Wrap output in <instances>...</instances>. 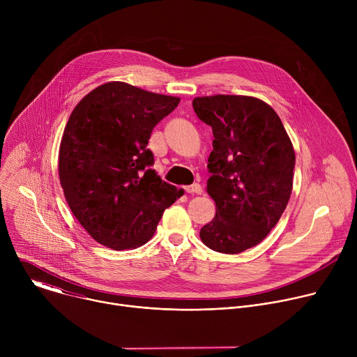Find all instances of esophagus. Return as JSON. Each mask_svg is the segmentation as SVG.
<instances>
[{
    "label": "esophagus",
    "instance_id": "34e87169",
    "mask_svg": "<svg viewBox=\"0 0 357 357\" xmlns=\"http://www.w3.org/2000/svg\"><path fill=\"white\" fill-rule=\"evenodd\" d=\"M185 190H186V193H192V195H200L203 192L202 186L199 183H193V185L185 186Z\"/></svg>",
    "mask_w": 357,
    "mask_h": 357
}]
</instances>
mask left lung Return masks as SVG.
<instances>
[{"label":"left lung","instance_id":"1","mask_svg":"<svg viewBox=\"0 0 357 357\" xmlns=\"http://www.w3.org/2000/svg\"><path fill=\"white\" fill-rule=\"evenodd\" d=\"M213 131L208 193L215 219L200 229L209 248L237 254L263 241L284 213L292 190L295 152L278 114L248 96H206L192 101Z\"/></svg>","mask_w":357,"mask_h":357}]
</instances>
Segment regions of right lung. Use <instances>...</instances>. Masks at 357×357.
I'll use <instances>...</instances> for the list:
<instances>
[{"label": "right lung", "mask_w": 357, "mask_h": 357, "mask_svg": "<svg viewBox=\"0 0 357 357\" xmlns=\"http://www.w3.org/2000/svg\"><path fill=\"white\" fill-rule=\"evenodd\" d=\"M179 100L110 82L72 112L59 148V179L72 213L100 244H145L182 196L151 168L154 154L146 148L152 130Z\"/></svg>", "instance_id": "add662e5"}]
</instances>
